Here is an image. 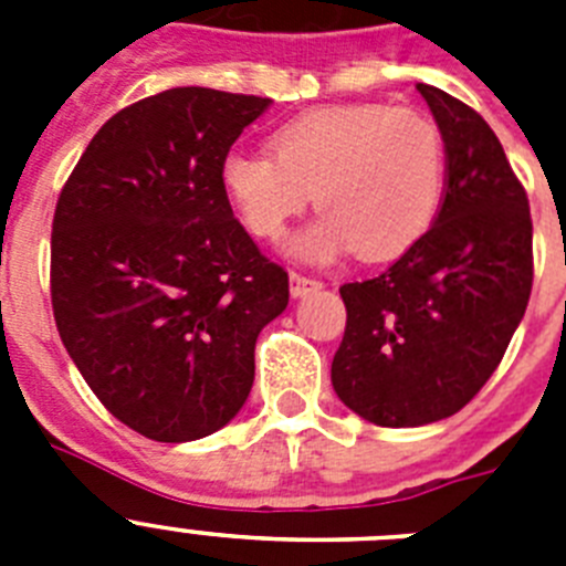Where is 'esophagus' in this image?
<instances>
[{"label":"esophagus","mask_w":566,"mask_h":566,"mask_svg":"<svg viewBox=\"0 0 566 566\" xmlns=\"http://www.w3.org/2000/svg\"><path fill=\"white\" fill-rule=\"evenodd\" d=\"M289 283H292V297H306V294L319 292V289H323V280L306 277V274H297V272H292Z\"/></svg>","instance_id":"34e87169"}]
</instances>
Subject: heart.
<instances>
[{"mask_svg":"<svg viewBox=\"0 0 566 566\" xmlns=\"http://www.w3.org/2000/svg\"><path fill=\"white\" fill-rule=\"evenodd\" d=\"M272 155L229 153L221 189L240 223L263 240L286 234L314 203L317 221L289 243L300 260H391L428 234L442 207L448 153L433 118L388 104H332L269 135Z\"/></svg>","mask_w":566,"mask_h":566,"instance_id":"obj_1","label":"heart"}]
</instances>
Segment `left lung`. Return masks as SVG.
Listing matches in <instances>:
<instances>
[{"mask_svg": "<svg viewBox=\"0 0 566 566\" xmlns=\"http://www.w3.org/2000/svg\"><path fill=\"white\" fill-rule=\"evenodd\" d=\"M448 153L437 221L382 274L339 286L332 385L354 413L417 428L462 411L507 352L533 289L522 181L476 109L417 84Z\"/></svg>", "mask_w": 566, "mask_h": 566, "instance_id": "1", "label": "left lung"}]
</instances>
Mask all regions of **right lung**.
Returning a JSON list of instances; mask_svg holds the SVG:
<instances>
[{
	"label": "right lung",
	"mask_w": 566,
	"mask_h": 566,
	"mask_svg": "<svg viewBox=\"0 0 566 566\" xmlns=\"http://www.w3.org/2000/svg\"><path fill=\"white\" fill-rule=\"evenodd\" d=\"M272 98L172 87L115 113L70 172L50 238L59 337L102 405L155 442L221 431L254 343L289 306L221 189V161Z\"/></svg>",
	"instance_id": "add662e5"
}]
</instances>
